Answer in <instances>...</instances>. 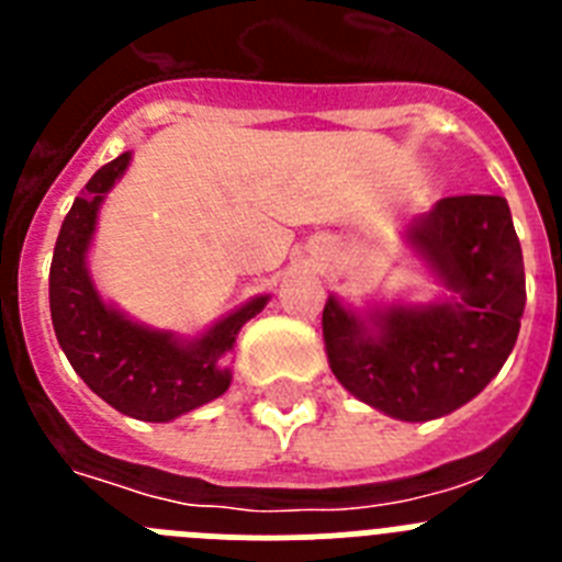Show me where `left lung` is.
Instances as JSON below:
<instances>
[{
    "label": "left lung",
    "mask_w": 562,
    "mask_h": 562,
    "mask_svg": "<svg viewBox=\"0 0 562 562\" xmlns=\"http://www.w3.org/2000/svg\"><path fill=\"white\" fill-rule=\"evenodd\" d=\"M408 245L453 292L425 306L360 317L324 306L331 374L357 400L402 422L453 414L513 351L526 304L524 252L504 196H448L408 227Z\"/></svg>",
    "instance_id": "1"
}]
</instances>
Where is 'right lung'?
Instances as JSON below:
<instances>
[{"instance_id": "right-lung-1", "label": "right lung", "mask_w": 562, "mask_h": 562, "mask_svg": "<svg viewBox=\"0 0 562 562\" xmlns=\"http://www.w3.org/2000/svg\"><path fill=\"white\" fill-rule=\"evenodd\" d=\"M128 160L126 151L98 168L69 207L49 265V315L69 366L103 402L132 419L171 422L231 389V369L222 366V357L270 297H252L196 340L134 324L103 304L89 278L87 250L103 196Z\"/></svg>"}]
</instances>
